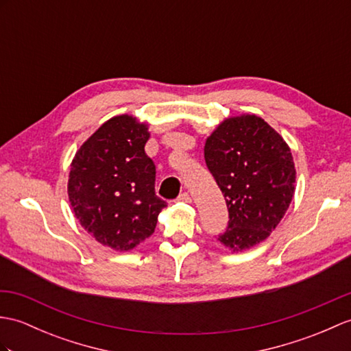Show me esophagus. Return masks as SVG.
<instances>
[{
	"instance_id": "obj_1",
	"label": "esophagus",
	"mask_w": 351,
	"mask_h": 351,
	"mask_svg": "<svg viewBox=\"0 0 351 351\" xmlns=\"http://www.w3.org/2000/svg\"><path fill=\"white\" fill-rule=\"evenodd\" d=\"M178 200L184 202V203H191V195L189 193H182V194H179Z\"/></svg>"
}]
</instances>
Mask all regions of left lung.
I'll list each match as a JSON object with an SVG mask.
<instances>
[{"label": "left lung", "instance_id": "1", "mask_svg": "<svg viewBox=\"0 0 351 351\" xmlns=\"http://www.w3.org/2000/svg\"><path fill=\"white\" fill-rule=\"evenodd\" d=\"M205 161L229 209L218 241L233 252L263 242L295 194L296 169L286 141L260 117H232L206 138Z\"/></svg>", "mask_w": 351, "mask_h": 351}]
</instances>
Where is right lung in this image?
I'll list each match as a JSON object with an SVG mask.
<instances>
[{
	"mask_svg": "<svg viewBox=\"0 0 351 351\" xmlns=\"http://www.w3.org/2000/svg\"><path fill=\"white\" fill-rule=\"evenodd\" d=\"M148 124L113 117L71 161L69 200L80 226L101 245L130 251L156 230L166 202L156 194V166L146 156Z\"/></svg>",
	"mask_w": 351,
	"mask_h": 351,
	"instance_id": "right-lung-1",
	"label": "right lung"
}]
</instances>
